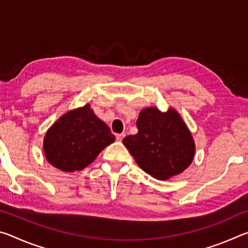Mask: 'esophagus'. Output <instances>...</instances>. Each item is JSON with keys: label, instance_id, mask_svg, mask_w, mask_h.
Wrapping results in <instances>:
<instances>
[{"label": "esophagus", "instance_id": "obj_1", "mask_svg": "<svg viewBox=\"0 0 248 248\" xmlns=\"http://www.w3.org/2000/svg\"><path fill=\"white\" fill-rule=\"evenodd\" d=\"M124 137H125L124 133H118V134H116V139L118 140V141H123V139H124Z\"/></svg>", "mask_w": 248, "mask_h": 248}]
</instances>
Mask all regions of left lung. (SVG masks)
<instances>
[{"mask_svg": "<svg viewBox=\"0 0 248 248\" xmlns=\"http://www.w3.org/2000/svg\"><path fill=\"white\" fill-rule=\"evenodd\" d=\"M138 133L123 143L137 164L152 177L166 180L182 174L194 161L196 144L190 130L176 109H142L137 120Z\"/></svg>", "mask_w": 248, "mask_h": 248, "instance_id": "left-lung-1", "label": "left lung"}]
</instances>
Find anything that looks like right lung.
Listing matches in <instances>:
<instances>
[{"instance_id": "1", "label": "right lung", "mask_w": 248, "mask_h": 248, "mask_svg": "<svg viewBox=\"0 0 248 248\" xmlns=\"http://www.w3.org/2000/svg\"><path fill=\"white\" fill-rule=\"evenodd\" d=\"M112 142L115 136L110 129L86 104L65 112L47 130L44 153L53 167L73 173L93 163Z\"/></svg>"}]
</instances>
